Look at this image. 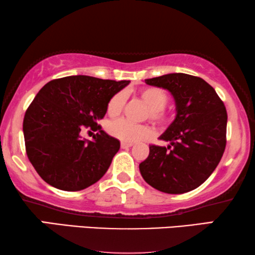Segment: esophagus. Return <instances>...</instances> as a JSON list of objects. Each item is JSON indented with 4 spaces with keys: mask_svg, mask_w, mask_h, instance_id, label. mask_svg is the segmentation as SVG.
<instances>
[{
    "mask_svg": "<svg viewBox=\"0 0 255 255\" xmlns=\"http://www.w3.org/2000/svg\"><path fill=\"white\" fill-rule=\"evenodd\" d=\"M134 143H129V142H121V148H128L131 147Z\"/></svg>",
    "mask_w": 255,
    "mask_h": 255,
    "instance_id": "obj_1",
    "label": "esophagus"
}]
</instances>
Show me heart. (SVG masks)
<instances>
[{"mask_svg": "<svg viewBox=\"0 0 255 255\" xmlns=\"http://www.w3.org/2000/svg\"><path fill=\"white\" fill-rule=\"evenodd\" d=\"M140 99L149 109L148 117L156 124H165L170 119L169 112L164 110L168 103V94L159 87H146L139 92ZM124 96L123 94L113 95L107 107V113L110 117H117L123 110ZM107 130L111 136L124 142H137L151 135V129L144 125H135L127 120L119 119L108 124Z\"/></svg>", "mask_w": 255, "mask_h": 255, "instance_id": "1", "label": "heart"}]
</instances>
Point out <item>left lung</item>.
I'll return each instance as SVG.
<instances>
[{"mask_svg":"<svg viewBox=\"0 0 255 255\" xmlns=\"http://www.w3.org/2000/svg\"><path fill=\"white\" fill-rule=\"evenodd\" d=\"M168 90L175 99L176 118L160 139L165 146L149 145V154L139 164L148 185L168 194L193 191L219 164L226 147L227 111L211 85L200 77L168 74L145 79Z\"/></svg>","mask_w":255,"mask_h":255,"instance_id":"obj_1","label":"left lung"}]
</instances>
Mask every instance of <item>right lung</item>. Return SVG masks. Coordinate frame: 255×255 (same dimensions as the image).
<instances>
[{"label": "right lung", "instance_id": "1", "mask_svg": "<svg viewBox=\"0 0 255 255\" xmlns=\"http://www.w3.org/2000/svg\"><path fill=\"white\" fill-rule=\"evenodd\" d=\"M130 83L70 76L48 82L23 118L26 153L44 181L62 191H82L99 181L119 151L120 142L99 126L110 99ZM85 128L99 129L83 140Z\"/></svg>", "mask_w": 255, "mask_h": 255}]
</instances>
